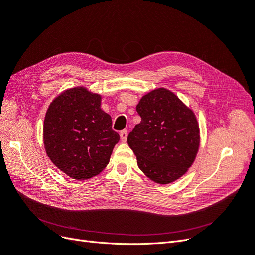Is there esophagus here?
<instances>
[{
	"label": "esophagus",
	"mask_w": 255,
	"mask_h": 255,
	"mask_svg": "<svg viewBox=\"0 0 255 255\" xmlns=\"http://www.w3.org/2000/svg\"><path fill=\"white\" fill-rule=\"evenodd\" d=\"M121 136V141L122 142H126L127 141V136H128V131L127 130H122L120 132Z\"/></svg>",
	"instance_id": "obj_1"
}]
</instances>
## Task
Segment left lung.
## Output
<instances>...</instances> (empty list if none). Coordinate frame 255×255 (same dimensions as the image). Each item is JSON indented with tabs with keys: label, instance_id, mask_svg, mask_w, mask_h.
I'll return each mask as SVG.
<instances>
[{
	"label": "left lung",
	"instance_id": "obj_1",
	"mask_svg": "<svg viewBox=\"0 0 255 255\" xmlns=\"http://www.w3.org/2000/svg\"><path fill=\"white\" fill-rule=\"evenodd\" d=\"M141 123L127 137L144 174L160 184L184 175L199 148L195 114L166 89L144 95L136 106Z\"/></svg>",
	"mask_w": 255,
	"mask_h": 255
}]
</instances>
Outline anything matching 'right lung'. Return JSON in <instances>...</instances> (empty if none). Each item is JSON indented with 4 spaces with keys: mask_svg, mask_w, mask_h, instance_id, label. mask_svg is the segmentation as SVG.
<instances>
[{
    "mask_svg": "<svg viewBox=\"0 0 255 255\" xmlns=\"http://www.w3.org/2000/svg\"><path fill=\"white\" fill-rule=\"evenodd\" d=\"M101 95L86 88H73L57 96L46 111L45 151L73 179L86 180L100 174L120 141L111 117L101 109Z\"/></svg>",
    "mask_w": 255,
    "mask_h": 255,
    "instance_id": "1",
    "label": "right lung"
}]
</instances>
